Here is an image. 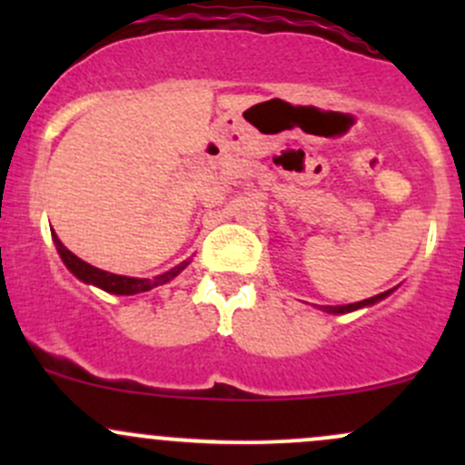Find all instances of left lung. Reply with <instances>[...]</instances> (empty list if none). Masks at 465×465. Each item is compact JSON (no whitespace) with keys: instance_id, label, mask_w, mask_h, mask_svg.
<instances>
[{"instance_id":"obj_1","label":"left lung","mask_w":465,"mask_h":465,"mask_svg":"<svg viewBox=\"0 0 465 465\" xmlns=\"http://www.w3.org/2000/svg\"><path fill=\"white\" fill-rule=\"evenodd\" d=\"M389 292H380L376 297H369L364 299V302H358V303H349V306H335V308H326L328 312H335V315H340V312H351V311H358V308H364V306H371V303L380 302V299L387 297Z\"/></svg>"}]
</instances>
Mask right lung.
<instances>
[{
  "label": "right lung",
  "instance_id": "add662e5",
  "mask_svg": "<svg viewBox=\"0 0 465 465\" xmlns=\"http://www.w3.org/2000/svg\"><path fill=\"white\" fill-rule=\"evenodd\" d=\"M54 242H55V250H58L60 259H63L64 265L72 270L74 276H78V279L85 281V283L96 285V288L105 290V292H112V294L148 292V290L157 288V285L168 283V281H171L173 276L180 274V272L184 270V265H186V262H182V265L173 267L171 272L154 276V279H133V276H119V274H112V272L98 270V267H94V265H89V262L81 261L78 256H74L72 252H69L67 247L63 245V242L58 241V236H55V233H54Z\"/></svg>",
  "mask_w": 465,
  "mask_h": 465
}]
</instances>
